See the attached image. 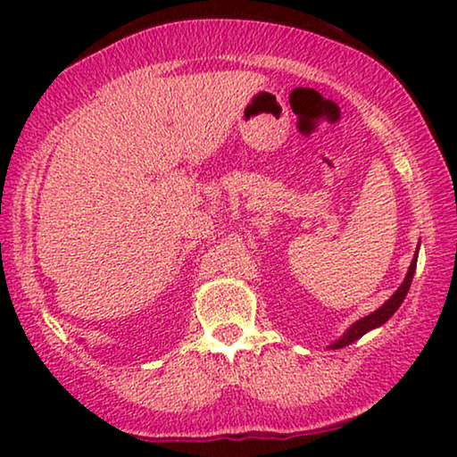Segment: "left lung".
Returning <instances> with one entry per match:
<instances>
[{
  "mask_svg": "<svg viewBox=\"0 0 457 457\" xmlns=\"http://www.w3.org/2000/svg\"><path fill=\"white\" fill-rule=\"evenodd\" d=\"M418 247H420V243H418ZM418 247H416V253H414V258H411V264H410V268H408V274H405V278H403V283L399 285V289L393 293V295L386 299V302L380 305L378 310H374L372 314H368V316H364V318H360L358 322H353L352 327H349L345 333H343L339 339L337 341H333L328 345V349H341V347H347V345H352L353 341H358L360 337H364L366 333H370V330H374V328H378V327H383V324L389 320V318L395 314V312L399 310V305L403 303V299H405V295H408V291H410V285H411V278H414V272H416V262H418Z\"/></svg>",
  "mask_w": 457,
  "mask_h": 457,
  "instance_id": "1",
  "label": "left lung"
}]
</instances>
